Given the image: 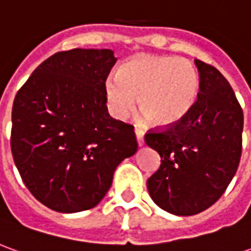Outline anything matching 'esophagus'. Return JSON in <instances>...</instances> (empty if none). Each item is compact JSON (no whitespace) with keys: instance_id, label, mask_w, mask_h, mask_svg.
<instances>
[{"instance_id":"34e87169","label":"esophagus","mask_w":251,"mask_h":251,"mask_svg":"<svg viewBox=\"0 0 251 251\" xmlns=\"http://www.w3.org/2000/svg\"><path fill=\"white\" fill-rule=\"evenodd\" d=\"M134 133H136L137 142H138V145H140V147H142V145H144V131H142L140 127H136V129H134Z\"/></svg>"}]
</instances>
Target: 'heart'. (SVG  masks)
<instances>
[{"label": "heart", "instance_id": "obj_1", "mask_svg": "<svg viewBox=\"0 0 251 251\" xmlns=\"http://www.w3.org/2000/svg\"><path fill=\"white\" fill-rule=\"evenodd\" d=\"M201 79L194 63L176 56L138 55L121 64L118 76L104 83L111 114L125 118L136 97L144 117L153 125L169 127L184 121L198 104Z\"/></svg>", "mask_w": 251, "mask_h": 251}]
</instances>
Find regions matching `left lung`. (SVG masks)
I'll use <instances>...</instances> for the list:
<instances>
[{
  "label": "left lung",
  "instance_id": "8db88e82",
  "mask_svg": "<svg viewBox=\"0 0 251 251\" xmlns=\"http://www.w3.org/2000/svg\"><path fill=\"white\" fill-rule=\"evenodd\" d=\"M201 90L198 104L180 124L147 131L160 168L148 179L153 201L163 210L189 216L221 198L242 154L243 111L234 90L215 67L195 60Z\"/></svg>",
  "mask_w": 251,
  "mask_h": 251
}]
</instances>
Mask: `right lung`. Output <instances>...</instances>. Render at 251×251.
Masks as SVG:
<instances>
[{"mask_svg":"<svg viewBox=\"0 0 251 251\" xmlns=\"http://www.w3.org/2000/svg\"><path fill=\"white\" fill-rule=\"evenodd\" d=\"M111 50L56 52L20 88L10 148L20 176L57 212L90 210L111 187L117 165L137 152L134 126L107 113Z\"/></svg>","mask_w":251,"mask_h":251,"instance_id":"right-lung-1","label":"right lung"}]
</instances>
